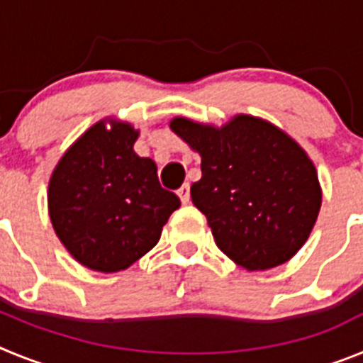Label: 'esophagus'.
Masks as SVG:
<instances>
[{
	"mask_svg": "<svg viewBox=\"0 0 363 363\" xmlns=\"http://www.w3.org/2000/svg\"><path fill=\"white\" fill-rule=\"evenodd\" d=\"M178 196L179 200H182V203H189V201H191V187H189L187 184L182 185V187L178 189Z\"/></svg>",
	"mask_w": 363,
	"mask_h": 363,
	"instance_id": "esophagus-1",
	"label": "esophagus"
}]
</instances>
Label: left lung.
<instances>
[{
  "mask_svg": "<svg viewBox=\"0 0 363 363\" xmlns=\"http://www.w3.org/2000/svg\"><path fill=\"white\" fill-rule=\"evenodd\" d=\"M171 129L201 156L192 203L223 255L247 271L285 264L307 242L322 205L318 172L293 138L265 120L223 127L174 118Z\"/></svg>",
  "mask_w": 363,
  "mask_h": 363,
  "instance_id": "obj_1",
  "label": "left lung"
}]
</instances>
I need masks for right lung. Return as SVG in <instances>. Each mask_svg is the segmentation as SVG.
I'll return each instance as SVG.
<instances>
[{"mask_svg": "<svg viewBox=\"0 0 363 363\" xmlns=\"http://www.w3.org/2000/svg\"><path fill=\"white\" fill-rule=\"evenodd\" d=\"M138 134L125 121H98L69 147L50 176L54 230L74 259L92 271L130 267L158 243L179 207L174 192L160 185L156 163L134 152Z\"/></svg>", "mask_w": 363, "mask_h": 363, "instance_id": "obj_1", "label": "right lung"}]
</instances>
